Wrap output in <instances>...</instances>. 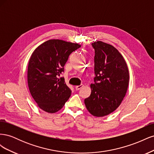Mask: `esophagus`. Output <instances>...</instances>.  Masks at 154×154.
Here are the masks:
<instances>
[{
    "instance_id": "esophagus-1",
    "label": "esophagus",
    "mask_w": 154,
    "mask_h": 154,
    "mask_svg": "<svg viewBox=\"0 0 154 154\" xmlns=\"http://www.w3.org/2000/svg\"><path fill=\"white\" fill-rule=\"evenodd\" d=\"M83 87V85H77V86H76L75 88H76V90L78 91V90H80V89H81V88H82Z\"/></svg>"
}]
</instances>
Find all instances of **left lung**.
<instances>
[{
  "mask_svg": "<svg viewBox=\"0 0 154 154\" xmlns=\"http://www.w3.org/2000/svg\"><path fill=\"white\" fill-rule=\"evenodd\" d=\"M92 45L95 51L94 83H91V94L85 99L87 110L95 117H103L122 103L127 93L129 72L127 63L114 46L96 41Z\"/></svg>",
  "mask_w": 154,
  "mask_h": 154,
  "instance_id": "left-lung-1",
  "label": "left lung"
}]
</instances>
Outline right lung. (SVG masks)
<instances>
[{
    "instance_id": "obj_1",
    "label": "right lung",
    "mask_w": 154,
    "mask_h": 154,
    "mask_svg": "<svg viewBox=\"0 0 154 154\" xmlns=\"http://www.w3.org/2000/svg\"><path fill=\"white\" fill-rule=\"evenodd\" d=\"M80 47L78 44L52 39L32 53L27 68L29 89L37 105L46 112H57L71 96L64 78L58 76L64 71L69 56Z\"/></svg>"
}]
</instances>
